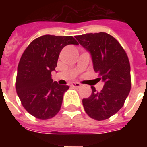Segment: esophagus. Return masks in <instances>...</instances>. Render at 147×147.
<instances>
[{"mask_svg":"<svg viewBox=\"0 0 147 147\" xmlns=\"http://www.w3.org/2000/svg\"><path fill=\"white\" fill-rule=\"evenodd\" d=\"M71 86H74V87H76V88H80L81 86V84L80 83H77V82H73V83H71Z\"/></svg>","mask_w":147,"mask_h":147,"instance_id":"esophagus-1","label":"esophagus"}]
</instances>
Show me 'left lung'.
I'll use <instances>...</instances> for the list:
<instances>
[{
	"mask_svg": "<svg viewBox=\"0 0 147 147\" xmlns=\"http://www.w3.org/2000/svg\"><path fill=\"white\" fill-rule=\"evenodd\" d=\"M80 45L90 53L94 70L105 84L98 92L83 99L86 113L94 120H104L123 107L131 90V67L127 55L119 42L105 32L76 35Z\"/></svg>",
	"mask_w": 147,
	"mask_h": 147,
	"instance_id": "8db88e82",
	"label": "left lung"
}]
</instances>
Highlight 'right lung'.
<instances>
[{
    "label": "right lung",
    "instance_id": "right-lung-1",
    "mask_svg": "<svg viewBox=\"0 0 147 147\" xmlns=\"http://www.w3.org/2000/svg\"><path fill=\"white\" fill-rule=\"evenodd\" d=\"M78 45L72 36L45 34L30 42L18 65L16 90L24 109L40 120L53 117L60 111L67 85L52 80L60 53L67 45Z\"/></svg>",
    "mask_w": 147,
    "mask_h": 147
}]
</instances>
